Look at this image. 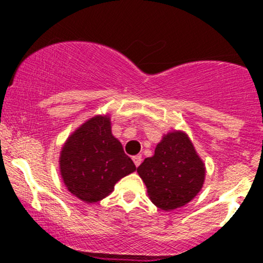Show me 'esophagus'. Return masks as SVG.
Returning a JSON list of instances; mask_svg holds the SVG:
<instances>
[{
	"label": "esophagus",
	"mask_w": 263,
	"mask_h": 263,
	"mask_svg": "<svg viewBox=\"0 0 263 263\" xmlns=\"http://www.w3.org/2000/svg\"><path fill=\"white\" fill-rule=\"evenodd\" d=\"M132 161H134V163H135L136 167H138V165H140V164H141V162H142V157H141L140 155L134 156V157H132Z\"/></svg>",
	"instance_id": "34e87169"
}]
</instances>
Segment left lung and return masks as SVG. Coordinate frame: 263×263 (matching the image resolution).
Listing matches in <instances>:
<instances>
[{"label":"left lung","instance_id":"1","mask_svg":"<svg viewBox=\"0 0 263 263\" xmlns=\"http://www.w3.org/2000/svg\"><path fill=\"white\" fill-rule=\"evenodd\" d=\"M205 164L183 131L168 132L156 146L155 155L137 168L147 193L159 209L171 211L192 201L203 188Z\"/></svg>","mask_w":263,"mask_h":263}]
</instances>
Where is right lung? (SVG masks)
<instances>
[{
    "label": "right lung",
    "mask_w": 263,
    "mask_h": 263,
    "mask_svg": "<svg viewBox=\"0 0 263 263\" xmlns=\"http://www.w3.org/2000/svg\"><path fill=\"white\" fill-rule=\"evenodd\" d=\"M66 189L85 203L100 201L136 165L111 132L108 115H96L66 138L59 157Z\"/></svg>",
    "instance_id": "1"
}]
</instances>
